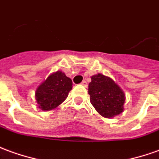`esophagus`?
Listing matches in <instances>:
<instances>
[{"label":"esophagus","mask_w":159,"mask_h":159,"mask_svg":"<svg viewBox=\"0 0 159 159\" xmlns=\"http://www.w3.org/2000/svg\"><path fill=\"white\" fill-rule=\"evenodd\" d=\"M82 85H83L84 87H87V86H88V83H87V82H86V81H85V80H84V81H83V82H82Z\"/></svg>","instance_id":"34e87169"}]
</instances>
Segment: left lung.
Returning a JSON list of instances; mask_svg holds the SVG:
<instances>
[{
    "label": "left lung",
    "instance_id": "left-lung-1",
    "mask_svg": "<svg viewBox=\"0 0 159 159\" xmlns=\"http://www.w3.org/2000/svg\"><path fill=\"white\" fill-rule=\"evenodd\" d=\"M89 95L95 110L105 118H112L123 112L125 94L108 76L102 74L92 76Z\"/></svg>",
    "mask_w": 159,
    "mask_h": 159
}]
</instances>
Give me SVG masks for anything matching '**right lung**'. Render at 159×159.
<instances>
[{
    "label": "right lung",
    "mask_w": 159,
    "mask_h": 159,
    "mask_svg": "<svg viewBox=\"0 0 159 159\" xmlns=\"http://www.w3.org/2000/svg\"><path fill=\"white\" fill-rule=\"evenodd\" d=\"M72 89V81L62 71H57L41 83L35 93L39 107L48 111L55 108L67 98Z\"/></svg>",
    "instance_id": "obj_1"
}]
</instances>
